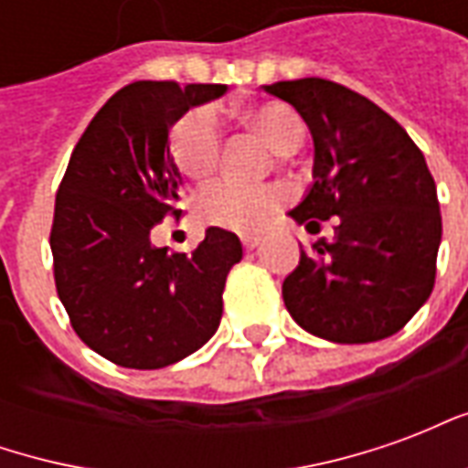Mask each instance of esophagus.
<instances>
[{
    "label": "esophagus",
    "mask_w": 468,
    "mask_h": 468,
    "mask_svg": "<svg viewBox=\"0 0 468 468\" xmlns=\"http://www.w3.org/2000/svg\"><path fill=\"white\" fill-rule=\"evenodd\" d=\"M243 245L245 250H255L261 245V235H243Z\"/></svg>",
    "instance_id": "esophagus-1"
}]
</instances>
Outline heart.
<instances>
[{
	"label": "heart",
	"mask_w": 468,
	"mask_h": 468,
	"mask_svg": "<svg viewBox=\"0 0 468 468\" xmlns=\"http://www.w3.org/2000/svg\"><path fill=\"white\" fill-rule=\"evenodd\" d=\"M248 122L271 143L275 153H293L303 143V122L283 102H265L248 110ZM173 157L187 177H203L215 167L220 154V120L213 107H195L185 112L170 137ZM281 195L271 185H250L220 177L197 193V215L207 225L225 230L253 233L275 213Z\"/></svg>",
	"instance_id": "heart-1"
}]
</instances>
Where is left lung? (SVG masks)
Listing matches in <instances>:
<instances>
[{
    "label": "left lung",
    "instance_id": "1",
    "mask_svg": "<svg viewBox=\"0 0 468 468\" xmlns=\"http://www.w3.org/2000/svg\"><path fill=\"white\" fill-rule=\"evenodd\" d=\"M295 107L314 137V183L291 210L335 238L301 250L283 301L308 334L371 344L409 324L433 291L441 213L423 153L401 124L348 87L305 77L263 87Z\"/></svg>",
    "mask_w": 468,
    "mask_h": 468
}]
</instances>
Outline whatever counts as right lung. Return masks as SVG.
<instances>
[{"label":"right lung","mask_w":468,"mask_h":468,"mask_svg":"<svg viewBox=\"0 0 468 468\" xmlns=\"http://www.w3.org/2000/svg\"><path fill=\"white\" fill-rule=\"evenodd\" d=\"M225 90L133 82L107 100L72 150L49 235L57 295L77 335L117 366L165 368L203 348L220 325L240 238L207 228L193 253H170L150 233L180 213L170 127Z\"/></svg>","instance_id":"obj_1"}]
</instances>
